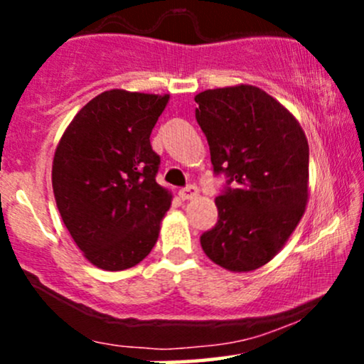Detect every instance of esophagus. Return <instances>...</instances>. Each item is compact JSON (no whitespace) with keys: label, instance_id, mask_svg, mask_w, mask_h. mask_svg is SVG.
Returning a JSON list of instances; mask_svg holds the SVG:
<instances>
[{"label":"esophagus","instance_id":"esophagus-1","mask_svg":"<svg viewBox=\"0 0 364 364\" xmlns=\"http://www.w3.org/2000/svg\"><path fill=\"white\" fill-rule=\"evenodd\" d=\"M179 198L181 200H191L195 198L196 195H198V188L196 186H186V188H181V190L178 191Z\"/></svg>","mask_w":364,"mask_h":364}]
</instances>
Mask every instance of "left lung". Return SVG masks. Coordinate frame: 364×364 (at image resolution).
I'll return each mask as SVG.
<instances>
[{
  "mask_svg": "<svg viewBox=\"0 0 364 364\" xmlns=\"http://www.w3.org/2000/svg\"><path fill=\"white\" fill-rule=\"evenodd\" d=\"M210 161L232 188L215 198L219 220L200 237L229 272H252L282 250L306 210L310 149L299 121L255 85L195 95Z\"/></svg>",
  "mask_w": 364,
  "mask_h": 364,
  "instance_id": "obj_1",
  "label": "left lung"
}]
</instances>
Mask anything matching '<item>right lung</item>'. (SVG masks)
<instances>
[{
	"label": "right lung",
	"instance_id": "right-lung-1",
	"mask_svg": "<svg viewBox=\"0 0 364 364\" xmlns=\"http://www.w3.org/2000/svg\"><path fill=\"white\" fill-rule=\"evenodd\" d=\"M168 102L169 94L106 90L77 112L58 144V210L97 269H132L157 243L173 195L156 181L161 159L150 133Z\"/></svg>",
	"mask_w": 364,
	"mask_h": 364
}]
</instances>
